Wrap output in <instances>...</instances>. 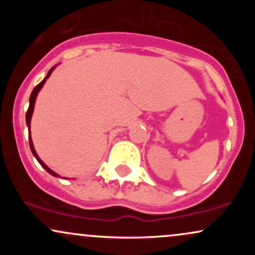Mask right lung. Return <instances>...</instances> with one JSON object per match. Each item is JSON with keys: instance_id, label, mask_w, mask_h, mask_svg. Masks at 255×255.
I'll return each mask as SVG.
<instances>
[{"instance_id": "1", "label": "right lung", "mask_w": 255, "mask_h": 255, "mask_svg": "<svg viewBox=\"0 0 255 255\" xmlns=\"http://www.w3.org/2000/svg\"><path fill=\"white\" fill-rule=\"evenodd\" d=\"M54 68H55V67H52V68L50 69V71L48 72V75H46V77L44 78L43 80L40 81V83L38 84L36 87H34L33 91H32V93H31V96H30V105H28L27 113H26V124H27V127H28V137H30V148H31L32 153H33V156L36 157V159L38 160V163H39V164L42 165L43 168L45 169V170L49 172V174L52 175V176H58V175L56 174V172H55V171H52L51 169H49L48 166H46L45 164H44V162H43V160L40 159L39 157H38L37 152H36V150H34V147H33V142H32V139H31V131H30V127H31V118H32V114H33V108H34V103H36V98H37V95H38V92H39V91H40V89H42V87H43V85H44V83H45V81H46V79H48L49 77H50L51 72L54 71Z\"/></svg>"}]
</instances>
